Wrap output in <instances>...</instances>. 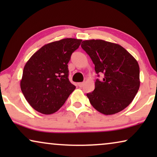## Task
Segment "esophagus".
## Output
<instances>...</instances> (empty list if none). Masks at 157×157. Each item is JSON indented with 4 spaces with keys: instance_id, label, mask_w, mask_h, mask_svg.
Segmentation results:
<instances>
[{
    "instance_id": "34e87169",
    "label": "esophagus",
    "mask_w": 157,
    "mask_h": 157,
    "mask_svg": "<svg viewBox=\"0 0 157 157\" xmlns=\"http://www.w3.org/2000/svg\"><path fill=\"white\" fill-rule=\"evenodd\" d=\"M78 86H79V87H83V85H84V83H83V82L78 83Z\"/></svg>"
}]
</instances>
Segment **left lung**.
Segmentation results:
<instances>
[{"instance_id":"8db88e82","label":"left lung","mask_w":157,"mask_h":157,"mask_svg":"<svg viewBox=\"0 0 157 157\" xmlns=\"http://www.w3.org/2000/svg\"><path fill=\"white\" fill-rule=\"evenodd\" d=\"M82 43L81 48L91 59L96 73L104 76L102 80H96L94 91L86 94L92 106L105 115L124 110L139 91L138 62L119 44L100 39Z\"/></svg>"}]
</instances>
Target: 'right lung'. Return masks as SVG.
Here are the masks:
<instances>
[{
  "label": "right lung",
  "instance_id": "right-lung-1",
  "mask_svg": "<svg viewBox=\"0 0 157 157\" xmlns=\"http://www.w3.org/2000/svg\"><path fill=\"white\" fill-rule=\"evenodd\" d=\"M81 41L70 38L49 43L25 63L21 89L36 111L44 114L56 112L76 89L68 80V63Z\"/></svg>",
  "mask_w": 157,
  "mask_h": 157
}]
</instances>
